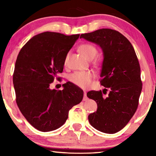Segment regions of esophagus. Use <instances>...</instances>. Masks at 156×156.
I'll use <instances>...</instances> for the list:
<instances>
[{
  "instance_id": "1",
  "label": "esophagus",
  "mask_w": 156,
  "mask_h": 156,
  "mask_svg": "<svg viewBox=\"0 0 156 156\" xmlns=\"http://www.w3.org/2000/svg\"><path fill=\"white\" fill-rule=\"evenodd\" d=\"M87 93L85 91H84V98H83V101H87Z\"/></svg>"
}]
</instances>
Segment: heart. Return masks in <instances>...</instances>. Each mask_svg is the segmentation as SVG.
I'll list each match as a JSON object with an SVG mask.
<instances>
[{"mask_svg": "<svg viewBox=\"0 0 156 156\" xmlns=\"http://www.w3.org/2000/svg\"><path fill=\"white\" fill-rule=\"evenodd\" d=\"M79 50L84 56L89 60H92L95 57L98 51L95 46L89 43L82 44L80 46ZM67 57L65 58V63L67 61ZM94 76L93 73L90 71H81L75 72L69 76V80L73 83L82 88H87L90 87L91 81Z\"/></svg>", "mask_w": 156, "mask_h": 156, "instance_id": "heart-1", "label": "heart"}]
</instances>
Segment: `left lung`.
<instances>
[{
	"instance_id": "8db88e82",
	"label": "left lung",
	"mask_w": 156,
	"mask_h": 156,
	"mask_svg": "<svg viewBox=\"0 0 156 156\" xmlns=\"http://www.w3.org/2000/svg\"><path fill=\"white\" fill-rule=\"evenodd\" d=\"M80 37L96 43L103 50L100 82L109 88L105 98L101 90L87 93L98 105L96 112L90 113L88 120L98 131L114 134L128 124L138 107L143 83L137 55L127 38L116 30L101 29L82 34Z\"/></svg>"
}]
</instances>
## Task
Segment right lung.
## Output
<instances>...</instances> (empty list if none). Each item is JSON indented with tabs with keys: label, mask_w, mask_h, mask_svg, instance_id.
Instances as JSON below:
<instances>
[{
	"label": "right lung",
	"mask_w": 156,
	"mask_h": 156,
	"mask_svg": "<svg viewBox=\"0 0 156 156\" xmlns=\"http://www.w3.org/2000/svg\"><path fill=\"white\" fill-rule=\"evenodd\" d=\"M80 34L45 32L32 37L19 51L13 83L19 110L27 122L41 132L61 127L69 111L83 98V91L71 82L63 90L50 89L62 73L65 58Z\"/></svg>",
	"instance_id": "right-lung-1"
}]
</instances>
